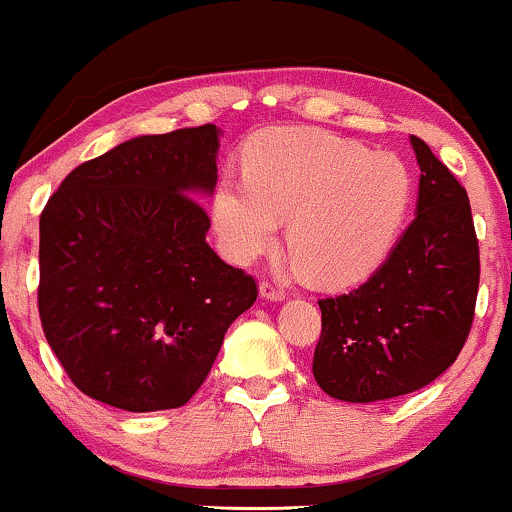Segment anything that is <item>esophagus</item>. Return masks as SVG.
<instances>
[{
    "instance_id": "obj_1",
    "label": "esophagus",
    "mask_w": 512,
    "mask_h": 512,
    "mask_svg": "<svg viewBox=\"0 0 512 512\" xmlns=\"http://www.w3.org/2000/svg\"><path fill=\"white\" fill-rule=\"evenodd\" d=\"M260 295H262V298H267V300H283V298H286V291H283L281 286H276V283H272V281H262L260 283Z\"/></svg>"
}]
</instances>
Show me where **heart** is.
Listing matches in <instances>:
<instances>
[{"label":"heart","mask_w":512,"mask_h":512,"mask_svg":"<svg viewBox=\"0 0 512 512\" xmlns=\"http://www.w3.org/2000/svg\"><path fill=\"white\" fill-rule=\"evenodd\" d=\"M410 205V174L338 135L286 128L262 140L248 174L214 195L221 248L250 262L274 245L288 217V252L312 279L341 286L372 272L391 248Z\"/></svg>","instance_id":"heart-1"}]
</instances>
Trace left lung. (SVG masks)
<instances>
[{
    "label": "left lung",
    "instance_id": "obj_1",
    "mask_svg": "<svg viewBox=\"0 0 512 512\" xmlns=\"http://www.w3.org/2000/svg\"><path fill=\"white\" fill-rule=\"evenodd\" d=\"M420 164L417 217L355 291L319 300L312 372L331 398L372 403L432 384L470 336L479 243L467 190L412 135Z\"/></svg>",
    "mask_w": 512,
    "mask_h": 512
}]
</instances>
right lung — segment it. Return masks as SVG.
<instances>
[{
	"instance_id": "obj_1",
	"label": "right lung",
	"mask_w": 512,
	"mask_h": 512,
	"mask_svg": "<svg viewBox=\"0 0 512 512\" xmlns=\"http://www.w3.org/2000/svg\"><path fill=\"white\" fill-rule=\"evenodd\" d=\"M217 150L214 123L133 138L76 166L42 209V331L85 396L181 408L257 300V281L205 240L195 193L217 183Z\"/></svg>"
}]
</instances>
